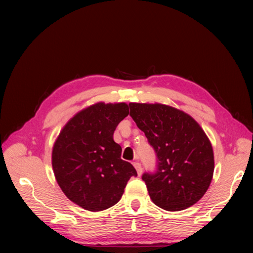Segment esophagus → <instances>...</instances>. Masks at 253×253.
<instances>
[{"mask_svg":"<svg viewBox=\"0 0 253 253\" xmlns=\"http://www.w3.org/2000/svg\"><path fill=\"white\" fill-rule=\"evenodd\" d=\"M133 166L134 168L137 169V172H138V175H141V173H142V166H141V164L137 161L133 163Z\"/></svg>","mask_w":253,"mask_h":253,"instance_id":"1","label":"esophagus"}]
</instances>
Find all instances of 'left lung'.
I'll use <instances>...</instances> for the list:
<instances>
[{"label": "left lung", "mask_w": 253, "mask_h": 253, "mask_svg": "<svg viewBox=\"0 0 253 253\" xmlns=\"http://www.w3.org/2000/svg\"><path fill=\"white\" fill-rule=\"evenodd\" d=\"M130 115L156 154L142 180L156 206L180 211L197 203L212 180V146L190 115L165 104L129 103Z\"/></svg>", "instance_id": "8db88e82"}]
</instances>
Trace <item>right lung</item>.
I'll use <instances>...</instances> for the list:
<instances>
[{
	"label": "right lung",
	"instance_id": "obj_1",
	"mask_svg": "<svg viewBox=\"0 0 253 253\" xmlns=\"http://www.w3.org/2000/svg\"><path fill=\"white\" fill-rule=\"evenodd\" d=\"M128 114L126 103H96L70 120L56 140L51 156L56 180L80 207L101 211L114 206L128 180L137 177L113 140L115 128Z\"/></svg>",
	"mask_w": 253,
	"mask_h": 253
}]
</instances>
